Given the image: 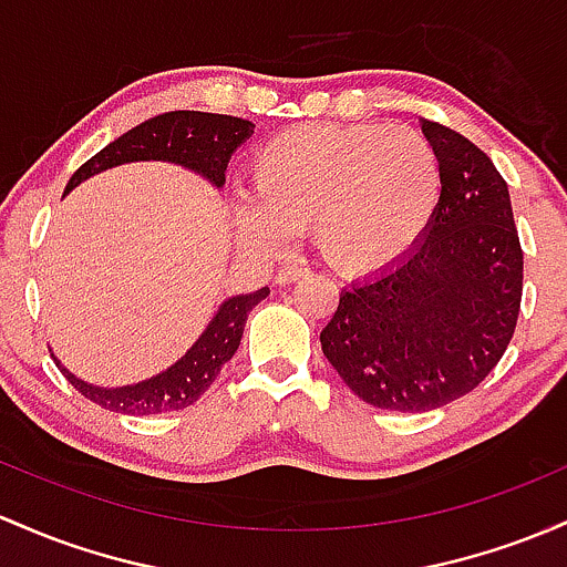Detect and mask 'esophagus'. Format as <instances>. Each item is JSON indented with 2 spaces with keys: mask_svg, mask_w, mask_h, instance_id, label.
<instances>
[{
  "mask_svg": "<svg viewBox=\"0 0 567 567\" xmlns=\"http://www.w3.org/2000/svg\"><path fill=\"white\" fill-rule=\"evenodd\" d=\"M307 274H309V269H303V266H285V269H279V274H277V282L290 285V282H296V279L307 277Z\"/></svg>",
  "mask_w": 567,
  "mask_h": 567,
  "instance_id": "esophagus-1",
  "label": "esophagus"
}]
</instances>
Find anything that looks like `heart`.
Segmentation results:
<instances>
[{
  "label": "heart",
  "instance_id": "obj_1",
  "mask_svg": "<svg viewBox=\"0 0 567 567\" xmlns=\"http://www.w3.org/2000/svg\"><path fill=\"white\" fill-rule=\"evenodd\" d=\"M441 198V164L409 126H307L255 153L236 231L277 250L312 228L315 250L336 271H377L425 231Z\"/></svg>",
  "mask_w": 567,
  "mask_h": 567
}]
</instances>
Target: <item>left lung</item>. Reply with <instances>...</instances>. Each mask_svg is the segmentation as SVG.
Masks as SVG:
<instances>
[{
    "label": "left lung",
    "instance_id": "obj_1",
    "mask_svg": "<svg viewBox=\"0 0 567 567\" xmlns=\"http://www.w3.org/2000/svg\"><path fill=\"white\" fill-rule=\"evenodd\" d=\"M422 132L441 164V198L422 239L339 296L320 333L354 395L390 412H431L478 388L512 341L522 245L508 185L463 134Z\"/></svg>",
    "mask_w": 567,
    "mask_h": 567
}]
</instances>
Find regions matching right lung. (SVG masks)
I'll return each mask as SVG.
<instances>
[{
    "label": "right lung",
    "mask_w": 567,
    "mask_h": 567,
    "mask_svg": "<svg viewBox=\"0 0 567 567\" xmlns=\"http://www.w3.org/2000/svg\"><path fill=\"white\" fill-rule=\"evenodd\" d=\"M252 134V123L245 117L234 115H215V112H196V110H174L164 115L147 117L140 126L128 128L126 134L117 136L107 147H102L93 158L85 161L72 179L66 183V190L89 179L91 174H99L110 166L128 164V161H151L164 158L183 164L188 169L204 174L209 183L220 188L226 183L228 158L247 136ZM269 296V288H260L255 293L228 298L209 322L202 339L190 347L172 369L164 374L147 379V382L128 384V388H91V384L74 379L64 365H59L61 374L70 379V384L80 395L99 403L102 409L117 414H161V412H179L190 406L209 390L220 374L223 365L234 358L239 350L241 333H245L247 315L252 307H258Z\"/></svg>",
    "instance_id": "right-lung-1"
}]
</instances>
